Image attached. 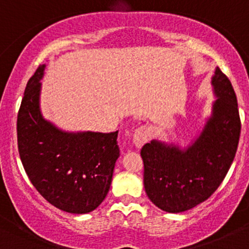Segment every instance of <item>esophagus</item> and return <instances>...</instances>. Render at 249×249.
<instances>
[{
	"label": "esophagus",
	"mask_w": 249,
	"mask_h": 249,
	"mask_svg": "<svg viewBox=\"0 0 249 249\" xmlns=\"http://www.w3.org/2000/svg\"><path fill=\"white\" fill-rule=\"evenodd\" d=\"M147 139H148V130H147L146 125H141V127L136 128L134 134H133V143H134L135 147H138V148L142 147Z\"/></svg>",
	"instance_id": "1"
}]
</instances>
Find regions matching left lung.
I'll return each instance as SVG.
<instances>
[{
	"label": "left lung",
	"instance_id": "1",
	"mask_svg": "<svg viewBox=\"0 0 249 249\" xmlns=\"http://www.w3.org/2000/svg\"><path fill=\"white\" fill-rule=\"evenodd\" d=\"M211 114L186 147L152 140L141 148L148 198L167 213H183L207 200L220 186L239 145L241 122L228 77L216 68L211 78Z\"/></svg>",
	"mask_w": 249,
	"mask_h": 249
}]
</instances>
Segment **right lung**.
<instances>
[{"mask_svg":"<svg viewBox=\"0 0 249 249\" xmlns=\"http://www.w3.org/2000/svg\"><path fill=\"white\" fill-rule=\"evenodd\" d=\"M42 64L29 78L18 114V147L29 180L47 202L70 213L95 210L110 189L117 133L65 132L40 109Z\"/></svg>","mask_w":249,"mask_h":249,"instance_id":"right-lung-1","label":"right lung"}]
</instances>
